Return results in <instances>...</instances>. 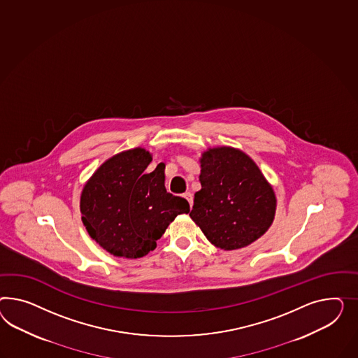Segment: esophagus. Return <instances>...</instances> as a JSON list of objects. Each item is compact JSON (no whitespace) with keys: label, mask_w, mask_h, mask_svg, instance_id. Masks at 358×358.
I'll use <instances>...</instances> for the list:
<instances>
[{"label":"esophagus","mask_w":358,"mask_h":358,"mask_svg":"<svg viewBox=\"0 0 358 358\" xmlns=\"http://www.w3.org/2000/svg\"><path fill=\"white\" fill-rule=\"evenodd\" d=\"M184 196L186 198V199H187V202H189L190 207H192V206H193V194L189 193V192H187V193L184 194Z\"/></svg>","instance_id":"esophagus-1"}]
</instances>
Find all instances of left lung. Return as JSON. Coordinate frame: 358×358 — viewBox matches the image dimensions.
Instances as JSON below:
<instances>
[{"instance_id":"1","label":"left lung","mask_w":358,"mask_h":358,"mask_svg":"<svg viewBox=\"0 0 358 358\" xmlns=\"http://www.w3.org/2000/svg\"><path fill=\"white\" fill-rule=\"evenodd\" d=\"M202 189L190 217L222 250L241 249L270 228L276 198L252 159L232 147L210 148L201 159Z\"/></svg>"}]
</instances>
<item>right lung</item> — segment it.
I'll list each match as a JSON object with an SVG mask.
<instances>
[{"label": "right lung", "mask_w": 358, "mask_h": 358, "mask_svg": "<svg viewBox=\"0 0 358 358\" xmlns=\"http://www.w3.org/2000/svg\"><path fill=\"white\" fill-rule=\"evenodd\" d=\"M152 157L134 148L106 160L90 178L80 196L82 222L106 252L130 259L154 250L156 241L189 202L168 193L164 164L145 173Z\"/></svg>", "instance_id": "obj_1"}]
</instances>
